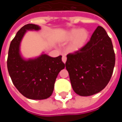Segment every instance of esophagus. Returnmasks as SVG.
I'll return each mask as SVG.
<instances>
[{"label": "esophagus", "mask_w": 122, "mask_h": 122, "mask_svg": "<svg viewBox=\"0 0 122 122\" xmlns=\"http://www.w3.org/2000/svg\"><path fill=\"white\" fill-rule=\"evenodd\" d=\"M62 61L64 63H65L66 61V57L65 55H63V56H62Z\"/></svg>", "instance_id": "1"}]
</instances>
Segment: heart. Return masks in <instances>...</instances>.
<instances>
[{
	"instance_id": "obj_1",
	"label": "heart",
	"mask_w": 122,
	"mask_h": 122,
	"mask_svg": "<svg viewBox=\"0 0 122 122\" xmlns=\"http://www.w3.org/2000/svg\"><path fill=\"white\" fill-rule=\"evenodd\" d=\"M89 38V32L84 29H72L66 32L64 38L65 42H70L69 50L76 52L84 48Z\"/></svg>"
}]
</instances>
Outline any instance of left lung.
<instances>
[{"instance_id": "obj_1", "label": "left lung", "mask_w": 122, "mask_h": 122, "mask_svg": "<svg viewBox=\"0 0 122 122\" xmlns=\"http://www.w3.org/2000/svg\"><path fill=\"white\" fill-rule=\"evenodd\" d=\"M66 57L65 66L76 94H96L110 81L115 65V53L112 40L102 27H97L84 48L69 53Z\"/></svg>"}]
</instances>
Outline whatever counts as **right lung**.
I'll return each mask as SVG.
<instances>
[{"label": "right lung", "mask_w": 122, "mask_h": 122, "mask_svg": "<svg viewBox=\"0 0 122 122\" xmlns=\"http://www.w3.org/2000/svg\"><path fill=\"white\" fill-rule=\"evenodd\" d=\"M35 24L24 25L10 45L7 67L13 84L21 94L30 99L42 100L52 94L59 72L65 68L62 56L51 57L42 53L35 59H25L20 54V44L27 30H38Z\"/></svg>", "instance_id": "add662e5"}]
</instances>
